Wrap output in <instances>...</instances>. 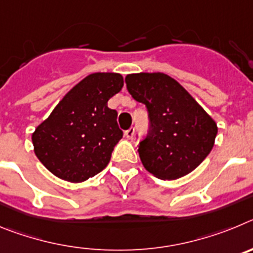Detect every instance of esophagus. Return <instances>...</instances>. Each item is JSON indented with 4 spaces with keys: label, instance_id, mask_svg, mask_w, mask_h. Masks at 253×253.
I'll return each mask as SVG.
<instances>
[{
    "label": "esophagus",
    "instance_id": "esophagus-1",
    "mask_svg": "<svg viewBox=\"0 0 253 253\" xmlns=\"http://www.w3.org/2000/svg\"><path fill=\"white\" fill-rule=\"evenodd\" d=\"M134 133H135V129L134 128H129L128 130H125V137L128 138V139H133L134 137Z\"/></svg>",
    "mask_w": 253,
    "mask_h": 253
}]
</instances>
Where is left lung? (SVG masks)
Wrapping results in <instances>:
<instances>
[{
    "instance_id": "8db88e82",
    "label": "left lung",
    "mask_w": 253,
    "mask_h": 253,
    "mask_svg": "<svg viewBox=\"0 0 253 253\" xmlns=\"http://www.w3.org/2000/svg\"><path fill=\"white\" fill-rule=\"evenodd\" d=\"M125 82L149 114L148 137L138 146L144 169L161 180H176L194 171L213 149L215 120L166 73H131Z\"/></svg>"
}]
</instances>
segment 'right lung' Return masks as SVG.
<instances>
[{"mask_svg":"<svg viewBox=\"0 0 253 253\" xmlns=\"http://www.w3.org/2000/svg\"><path fill=\"white\" fill-rule=\"evenodd\" d=\"M124 86L120 73L86 76L58 102L31 135L35 156L45 169L69 182H84L101 172L123 138L118 113L107 101Z\"/></svg>","mask_w":253,"mask_h":253,"instance_id":"obj_1","label":"right lung"}]
</instances>
